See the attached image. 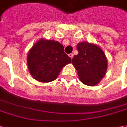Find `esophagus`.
Returning <instances> with one entry per match:
<instances>
[{"instance_id":"34e87169","label":"esophagus","mask_w":127,"mask_h":127,"mask_svg":"<svg viewBox=\"0 0 127 127\" xmlns=\"http://www.w3.org/2000/svg\"><path fill=\"white\" fill-rule=\"evenodd\" d=\"M69 56L72 59V58H73V56H74V54H73V53H70V54H69Z\"/></svg>"}]
</instances>
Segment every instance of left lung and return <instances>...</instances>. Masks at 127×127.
<instances>
[{
	"label": "left lung",
	"instance_id": "obj_1",
	"mask_svg": "<svg viewBox=\"0 0 127 127\" xmlns=\"http://www.w3.org/2000/svg\"><path fill=\"white\" fill-rule=\"evenodd\" d=\"M78 55L72 59L80 81L86 85H97L106 72L107 60L99 46L88 42L77 44Z\"/></svg>",
	"mask_w": 127,
	"mask_h": 127
}]
</instances>
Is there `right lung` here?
<instances>
[{
	"label": "right lung",
	"instance_id": "add662e5",
	"mask_svg": "<svg viewBox=\"0 0 127 127\" xmlns=\"http://www.w3.org/2000/svg\"><path fill=\"white\" fill-rule=\"evenodd\" d=\"M28 66L32 77L38 81H54L62 68L71 59L64 52V46L54 40L40 39L28 54Z\"/></svg>",
	"mask_w": 127,
	"mask_h": 127
}]
</instances>
